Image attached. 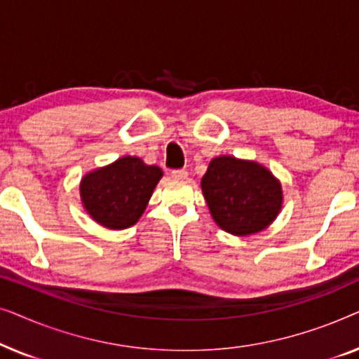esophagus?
I'll list each match as a JSON object with an SVG mask.
<instances>
[{
  "label": "esophagus",
  "mask_w": 359,
  "mask_h": 359,
  "mask_svg": "<svg viewBox=\"0 0 359 359\" xmlns=\"http://www.w3.org/2000/svg\"><path fill=\"white\" fill-rule=\"evenodd\" d=\"M171 178L183 181V180L188 178V171H186V170H173V171H171Z\"/></svg>",
  "instance_id": "34e87169"
}]
</instances>
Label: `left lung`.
I'll list each match as a JSON object with an SVG mask.
<instances>
[{
    "instance_id": "8db88e82",
    "label": "left lung",
    "mask_w": 359,
    "mask_h": 359,
    "mask_svg": "<svg viewBox=\"0 0 359 359\" xmlns=\"http://www.w3.org/2000/svg\"><path fill=\"white\" fill-rule=\"evenodd\" d=\"M201 188L215 224L237 237L262 232L283 205L281 183L271 171L229 155L210 161Z\"/></svg>"
}]
</instances>
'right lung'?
Wrapping results in <instances>:
<instances>
[{"mask_svg": "<svg viewBox=\"0 0 359 359\" xmlns=\"http://www.w3.org/2000/svg\"><path fill=\"white\" fill-rule=\"evenodd\" d=\"M163 171L139 156H122L83 176L81 203L102 227L122 230L142 217Z\"/></svg>", "mask_w": 359, "mask_h": 359, "instance_id": "1", "label": "right lung"}]
</instances>
